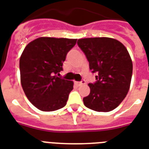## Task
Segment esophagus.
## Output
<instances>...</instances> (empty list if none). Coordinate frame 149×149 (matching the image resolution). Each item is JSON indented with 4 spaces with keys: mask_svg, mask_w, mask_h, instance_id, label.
I'll use <instances>...</instances> for the list:
<instances>
[{
    "mask_svg": "<svg viewBox=\"0 0 149 149\" xmlns=\"http://www.w3.org/2000/svg\"><path fill=\"white\" fill-rule=\"evenodd\" d=\"M85 80H82L81 81H79V82H76V84H77L78 86H81V85H83V84H85Z\"/></svg>",
    "mask_w": 149,
    "mask_h": 149,
    "instance_id": "esophagus-1",
    "label": "esophagus"
}]
</instances>
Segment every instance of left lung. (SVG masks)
Masks as SVG:
<instances>
[{
	"label": "left lung",
	"mask_w": 149,
	"mask_h": 149,
	"mask_svg": "<svg viewBox=\"0 0 149 149\" xmlns=\"http://www.w3.org/2000/svg\"><path fill=\"white\" fill-rule=\"evenodd\" d=\"M91 72L96 73L94 84H88L90 94L83 99L88 108L98 112L113 111L126 96L133 73V63L125 46L114 38L78 39Z\"/></svg>",
	"instance_id": "1"
}]
</instances>
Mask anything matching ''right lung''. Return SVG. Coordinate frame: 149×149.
<instances>
[{
  "mask_svg": "<svg viewBox=\"0 0 149 149\" xmlns=\"http://www.w3.org/2000/svg\"><path fill=\"white\" fill-rule=\"evenodd\" d=\"M77 39L41 37L27 45L19 59L22 88L27 99L42 111L64 107L73 82L58 77L66 55Z\"/></svg>",
  "mask_w": 149,
  "mask_h": 149,
  "instance_id": "add662e5",
  "label": "right lung"
}]
</instances>
